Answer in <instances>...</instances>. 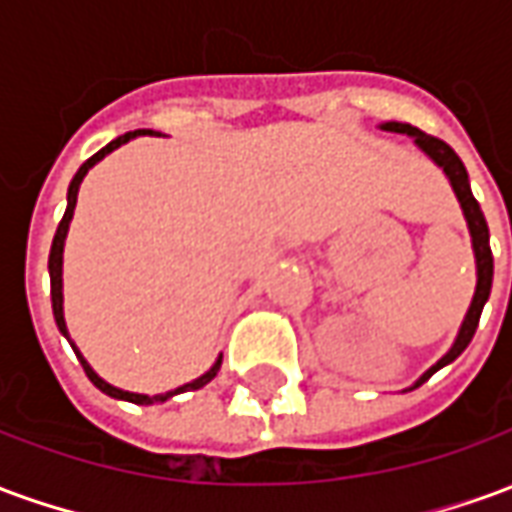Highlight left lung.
I'll use <instances>...</instances> for the list:
<instances>
[{"instance_id": "obj_1", "label": "left lung", "mask_w": 512, "mask_h": 512, "mask_svg": "<svg viewBox=\"0 0 512 512\" xmlns=\"http://www.w3.org/2000/svg\"><path fill=\"white\" fill-rule=\"evenodd\" d=\"M384 131H395V134H408L414 136V142H417L425 153H428L436 164H439L444 172H447V178H450L452 189L458 194V200H461L463 216H466V222H469V233H472V244H474V257H477V290H474V299L472 307L466 312V318H463L461 332H458V340L452 345L447 356H441L436 365L430 367L425 376L419 378L414 389L419 384H425L436 370H441L444 365H450L455 362L458 356L466 351V345L472 343L474 332H477V323H480V312H483L485 301L491 296V282H494V255H491V244H488V224H485V216L480 211V202L474 200L472 189H469V175H466V167H463V161L458 158V153L452 150L444 139L439 136H430L425 131H419V128L408 126V123H384Z\"/></svg>"}]
</instances>
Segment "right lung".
I'll use <instances>...</instances> for the list:
<instances>
[{
    "mask_svg": "<svg viewBox=\"0 0 512 512\" xmlns=\"http://www.w3.org/2000/svg\"><path fill=\"white\" fill-rule=\"evenodd\" d=\"M139 134H150V131H128V134L123 136H117V139H112L109 145L101 147L95 156H90L87 161H84L82 167H79V172L73 175L71 180V189H68V208H65V216H62V222L60 227H57V233H54V241H51V255H49V274H51V307H54V318H57V326H60V332L68 337V329H65V315H62V246H65V233H68V224H71V216H73V208H76V194H79V186H82V180L84 175H87V169L93 167L95 161H101V158L106 156V153H112L115 147L120 145H126L128 139H134V136ZM73 345V343H71ZM76 351V348H73ZM76 356H79V362H82L84 367V373H87V378L93 381L104 395L109 397H117V400H128V403H136V406H150V403H161V400H167V397L172 395H180V392H189V389H200V386H205L208 381H211L216 373H219V367H222V356L216 359V365L205 373V376H200L197 381H191V384H183L178 386L175 392H167V395H153V397H147V395H134V392H123V389H117V386L112 384H106L104 378H98L95 376V370L87 362H84V356L76 351Z\"/></svg>",
    "mask_w": 512,
    "mask_h": 512,
    "instance_id": "obj_1",
    "label": "right lung"
}]
</instances>
